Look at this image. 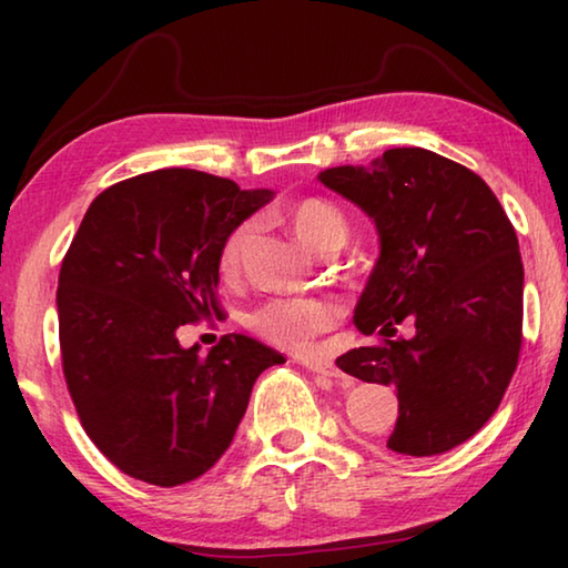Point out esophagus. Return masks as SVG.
<instances>
[{
	"instance_id": "obj_1",
	"label": "esophagus",
	"mask_w": 568,
	"mask_h": 568,
	"mask_svg": "<svg viewBox=\"0 0 568 568\" xmlns=\"http://www.w3.org/2000/svg\"><path fill=\"white\" fill-rule=\"evenodd\" d=\"M311 361H313L315 365H321V363H323V353H321V348H315V351H311Z\"/></svg>"
}]
</instances>
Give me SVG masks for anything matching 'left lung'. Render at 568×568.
<instances>
[{"label": "left lung", "instance_id": "8db88e82", "mask_svg": "<svg viewBox=\"0 0 568 568\" xmlns=\"http://www.w3.org/2000/svg\"><path fill=\"white\" fill-rule=\"evenodd\" d=\"M267 190L168 168L118 182L67 250L57 313L67 388L92 444L122 474L180 486L233 444L257 376L283 355L243 333L178 341L217 307L227 237Z\"/></svg>", "mask_w": 568, "mask_h": 568}]
</instances>
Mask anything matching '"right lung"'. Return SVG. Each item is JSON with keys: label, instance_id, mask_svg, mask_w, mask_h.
Returning <instances> with one entry per match:
<instances>
[{"label": "right lung", "instance_id": "right-lung-1", "mask_svg": "<svg viewBox=\"0 0 568 568\" xmlns=\"http://www.w3.org/2000/svg\"><path fill=\"white\" fill-rule=\"evenodd\" d=\"M378 233L353 321L371 345L341 368L393 386L388 448L436 456L484 428L521 351L524 265L516 230L476 172L423 148L318 175Z\"/></svg>", "mask_w": 568, "mask_h": 568}]
</instances>
